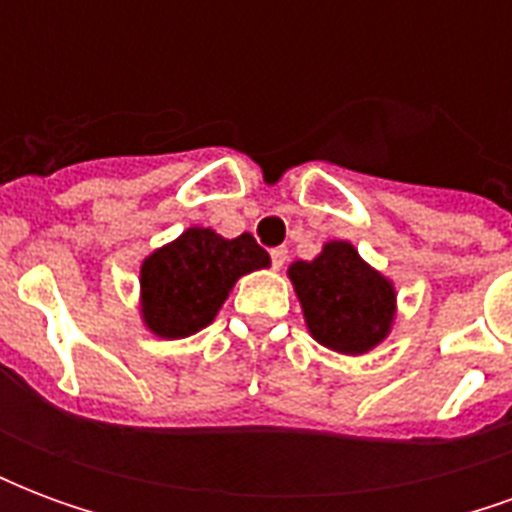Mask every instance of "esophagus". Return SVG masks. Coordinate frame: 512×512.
I'll return each mask as SVG.
<instances>
[{
  "label": "esophagus",
  "mask_w": 512,
  "mask_h": 512,
  "mask_svg": "<svg viewBox=\"0 0 512 512\" xmlns=\"http://www.w3.org/2000/svg\"><path fill=\"white\" fill-rule=\"evenodd\" d=\"M285 260H288V249H285V246H277V249H271V266L282 268V266H285Z\"/></svg>",
  "instance_id": "1"
}]
</instances>
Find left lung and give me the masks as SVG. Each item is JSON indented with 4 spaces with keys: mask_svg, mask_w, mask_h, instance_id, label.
I'll return each mask as SVG.
<instances>
[{
    "mask_svg": "<svg viewBox=\"0 0 512 512\" xmlns=\"http://www.w3.org/2000/svg\"><path fill=\"white\" fill-rule=\"evenodd\" d=\"M312 337L340 354H365L389 332L395 290L348 241L323 246L315 260L290 266Z\"/></svg>",
    "mask_w": 512,
    "mask_h": 512,
    "instance_id": "1",
    "label": "left lung"
}]
</instances>
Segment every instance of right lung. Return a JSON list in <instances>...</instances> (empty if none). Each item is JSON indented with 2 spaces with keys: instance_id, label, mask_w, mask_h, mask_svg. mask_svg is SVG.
<instances>
[{
  "instance_id": "obj_1",
  "label": "right lung",
  "mask_w": 512,
  "mask_h": 512,
  "mask_svg": "<svg viewBox=\"0 0 512 512\" xmlns=\"http://www.w3.org/2000/svg\"><path fill=\"white\" fill-rule=\"evenodd\" d=\"M271 257L249 233L227 241L191 227L142 263V315L158 337H189L216 318L235 279Z\"/></svg>"
}]
</instances>
